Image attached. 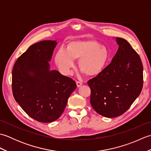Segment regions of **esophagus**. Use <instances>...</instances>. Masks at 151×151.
Here are the masks:
<instances>
[{
	"label": "esophagus",
	"instance_id": "esophagus-1",
	"mask_svg": "<svg viewBox=\"0 0 151 151\" xmlns=\"http://www.w3.org/2000/svg\"><path fill=\"white\" fill-rule=\"evenodd\" d=\"M82 85V82H76V86H77V88L81 87Z\"/></svg>",
	"mask_w": 151,
	"mask_h": 151
}]
</instances>
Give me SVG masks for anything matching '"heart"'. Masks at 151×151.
Listing matches in <instances>:
<instances>
[{
  "label": "heart",
  "instance_id": "b5f03b06",
  "mask_svg": "<svg viewBox=\"0 0 151 151\" xmlns=\"http://www.w3.org/2000/svg\"><path fill=\"white\" fill-rule=\"evenodd\" d=\"M109 58L106 48L95 41H75L67 49L61 47L55 56V63L60 72L71 75L76 66L75 59H81L80 68L89 76H97L105 68Z\"/></svg>",
  "mask_w": 151,
  "mask_h": 151
}]
</instances>
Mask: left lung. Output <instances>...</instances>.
Segmentation results:
<instances>
[{
  "instance_id": "8db88e82",
  "label": "left lung",
  "mask_w": 151,
  "mask_h": 151,
  "mask_svg": "<svg viewBox=\"0 0 151 151\" xmlns=\"http://www.w3.org/2000/svg\"><path fill=\"white\" fill-rule=\"evenodd\" d=\"M119 49L111 62L96 77L88 82L90 103L102 116L111 118L124 114L142 90V61L130 43L115 38Z\"/></svg>"
}]
</instances>
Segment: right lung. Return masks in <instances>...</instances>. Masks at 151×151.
Wrapping results in <instances>:
<instances>
[{"instance_id": "add662e5", "label": "right lung", "mask_w": 151, "mask_h": 151, "mask_svg": "<svg viewBox=\"0 0 151 151\" xmlns=\"http://www.w3.org/2000/svg\"><path fill=\"white\" fill-rule=\"evenodd\" d=\"M58 43L45 40L31 45L15 63L12 91L15 100L34 119L50 123L58 119L76 88L75 82L49 62Z\"/></svg>"}]
</instances>
